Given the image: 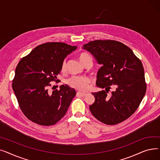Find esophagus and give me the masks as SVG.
<instances>
[{"mask_svg": "<svg viewBox=\"0 0 160 160\" xmlns=\"http://www.w3.org/2000/svg\"><path fill=\"white\" fill-rule=\"evenodd\" d=\"M86 95V93H82V92H77V97H85Z\"/></svg>", "mask_w": 160, "mask_h": 160, "instance_id": "esophagus-1", "label": "esophagus"}]
</instances>
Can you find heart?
<instances>
[{
  "instance_id": "1",
  "label": "heart",
  "mask_w": 160,
  "mask_h": 160,
  "mask_svg": "<svg viewBox=\"0 0 160 160\" xmlns=\"http://www.w3.org/2000/svg\"><path fill=\"white\" fill-rule=\"evenodd\" d=\"M88 58H91L89 54L86 52L81 53L78 59L82 65ZM66 67L65 62H63L62 64V71H64ZM90 83V79L87 77H74L69 78L67 80V83L71 88L80 91H86L89 88V84Z\"/></svg>"
}]
</instances>
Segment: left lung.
<instances>
[{"mask_svg": "<svg viewBox=\"0 0 160 160\" xmlns=\"http://www.w3.org/2000/svg\"><path fill=\"white\" fill-rule=\"evenodd\" d=\"M102 65L96 84L105 88L93 93L95 102L89 110L95 118L106 124L114 125L127 119L136 111L147 89L143 66L132 50L114 40H95L83 45ZM113 84L116 89L108 96Z\"/></svg>", "mask_w": 160, "mask_h": 160, "instance_id": "8db88e82", "label": "left lung"}]
</instances>
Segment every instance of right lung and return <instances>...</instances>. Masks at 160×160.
Returning a JSON list of instances; mask_svg holds the SVG:
<instances>
[{
    "label": "right lung",
    "mask_w": 160,
    "mask_h": 160,
    "mask_svg": "<svg viewBox=\"0 0 160 160\" xmlns=\"http://www.w3.org/2000/svg\"><path fill=\"white\" fill-rule=\"evenodd\" d=\"M77 48L60 42L41 44L17 65L12 88L21 111L31 121L51 126L65 115L76 91L62 85L50 93L48 87L50 82H57L64 59Z\"/></svg>",
    "instance_id": "right-lung-1"
}]
</instances>
